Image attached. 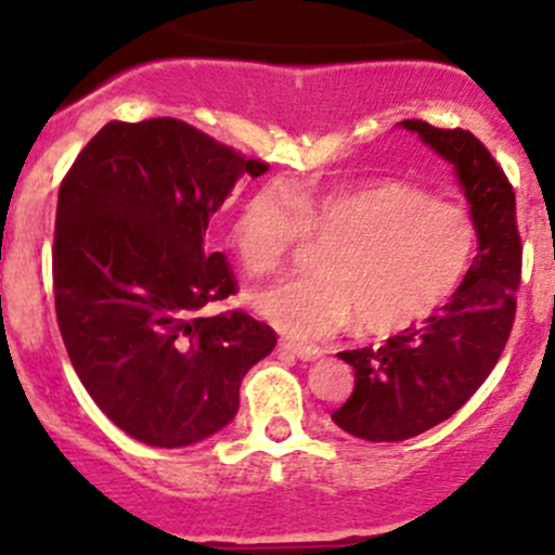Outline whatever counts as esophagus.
<instances>
[{
	"label": "esophagus",
	"instance_id": "1",
	"mask_svg": "<svg viewBox=\"0 0 555 555\" xmlns=\"http://www.w3.org/2000/svg\"><path fill=\"white\" fill-rule=\"evenodd\" d=\"M279 350L289 352V356L300 358V361H319V358L324 356V352H321L319 347H310V345H297V343H289V339H282V343H279Z\"/></svg>",
	"mask_w": 555,
	"mask_h": 555
}]
</instances>
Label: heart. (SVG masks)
Masks as SVG:
<instances>
[{"instance_id": "obj_1", "label": "heart", "mask_w": 555, "mask_h": 555, "mask_svg": "<svg viewBox=\"0 0 555 555\" xmlns=\"http://www.w3.org/2000/svg\"><path fill=\"white\" fill-rule=\"evenodd\" d=\"M302 236L328 242L319 273L255 297L268 324L297 343L334 337L356 319L369 334L418 324L455 295L477 255L472 212L405 181L295 194L263 186L231 221L229 245L247 276L263 279Z\"/></svg>"}]
</instances>
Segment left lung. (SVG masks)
Here are the masks:
<instances>
[{"mask_svg":"<svg viewBox=\"0 0 555 555\" xmlns=\"http://www.w3.org/2000/svg\"><path fill=\"white\" fill-rule=\"evenodd\" d=\"M453 166L477 223V258L455 295L418 328L382 347L339 352L356 371V389L332 422L369 442H400L453 416L495 369L514 326L521 273L516 199L508 179L474 133L403 120Z\"/></svg>","mask_w":555,"mask_h":555,"instance_id":"obj_1","label":"left lung"}]
</instances>
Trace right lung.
I'll return each instance as SVG.
<instances>
[{"mask_svg":"<svg viewBox=\"0 0 555 555\" xmlns=\"http://www.w3.org/2000/svg\"><path fill=\"white\" fill-rule=\"evenodd\" d=\"M245 160L184 120L107 124L57 194L54 310L102 413L152 448H186L231 424L245 374L276 347L263 321L205 315L234 273L205 245Z\"/></svg>","mask_w":555,"mask_h":555,"instance_id":"obj_1","label":"right lung"}]
</instances>
